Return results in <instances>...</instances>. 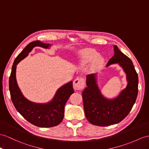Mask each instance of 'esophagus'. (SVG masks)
I'll return each mask as SVG.
<instances>
[{"mask_svg":"<svg viewBox=\"0 0 149 149\" xmlns=\"http://www.w3.org/2000/svg\"><path fill=\"white\" fill-rule=\"evenodd\" d=\"M85 86V80L83 78H77L73 81V88L76 90H82Z\"/></svg>","mask_w":149,"mask_h":149,"instance_id":"obj_1","label":"esophagus"}]
</instances>
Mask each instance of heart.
Listing matches in <instances>:
<instances>
[{
    "mask_svg": "<svg viewBox=\"0 0 149 149\" xmlns=\"http://www.w3.org/2000/svg\"><path fill=\"white\" fill-rule=\"evenodd\" d=\"M99 52L93 49H83L79 52V63L81 65H85L93 60L91 67L95 69L99 67L103 61L102 57L99 56Z\"/></svg>",
    "mask_w": 149,
    "mask_h": 149,
    "instance_id": "b5f03b06",
    "label": "heart"
}]
</instances>
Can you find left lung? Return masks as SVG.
<instances>
[{
  "label": "left lung",
  "instance_id": "obj_1",
  "mask_svg": "<svg viewBox=\"0 0 149 149\" xmlns=\"http://www.w3.org/2000/svg\"><path fill=\"white\" fill-rule=\"evenodd\" d=\"M114 56L108 61L106 67L118 64L126 75L127 85L114 99L105 97L98 86L97 74L86 76V87L82 92L85 114L92 125L106 126L117 124L124 119L135 104L139 78L132 60L114 45Z\"/></svg>",
  "mask_w": 149,
  "mask_h": 149
}]
</instances>
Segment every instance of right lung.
I'll list each match as a JSON object with an SVG mask.
<instances>
[{"label": "right lung", "mask_w": 149, "mask_h": 149, "mask_svg": "<svg viewBox=\"0 0 149 149\" xmlns=\"http://www.w3.org/2000/svg\"><path fill=\"white\" fill-rule=\"evenodd\" d=\"M51 45L40 40L32 42L17 56L13 63L9 80V91L12 102L18 112L31 123L42 128H49L59 125L64 118V106L71 94L74 93L72 81L58 88L53 99L47 103L31 102L25 97L18 86L16 77V66L28 56L35 47L49 49Z\"/></svg>", "instance_id": "1"}]
</instances>
